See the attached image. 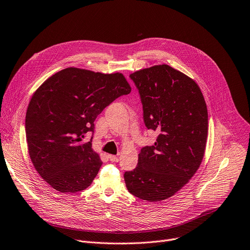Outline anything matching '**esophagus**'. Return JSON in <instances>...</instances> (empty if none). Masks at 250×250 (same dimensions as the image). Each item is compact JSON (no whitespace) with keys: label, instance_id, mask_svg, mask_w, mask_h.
<instances>
[{"label":"esophagus","instance_id":"esophagus-1","mask_svg":"<svg viewBox=\"0 0 250 250\" xmlns=\"http://www.w3.org/2000/svg\"><path fill=\"white\" fill-rule=\"evenodd\" d=\"M108 158H109V161H110L111 163H117V162H119V157H118L117 155L108 154Z\"/></svg>","mask_w":250,"mask_h":250}]
</instances>
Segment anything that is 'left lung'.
I'll return each instance as SVG.
<instances>
[{"label":"left lung","instance_id":"left-lung-1","mask_svg":"<svg viewBox=\"0 0 250 250\" xmlns=\"http://www.w3.org/2000/svg\"><path fill=\"white\" fill-rule=\"evenodd\" d=\"M143 104L144 123L158 132L139 154L138 167L124 174L127 190L146 201L167 199L198 169L206 149L208 116L197 83L167 64L129 75Z\"/></svg>","mask_w":250,"mask_h":250}]
</instances>
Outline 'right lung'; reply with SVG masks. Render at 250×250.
I'll return each instance as SVG.
<instances>
[{"label":"right lung","instance_id":"add662e5","mask_svg":"<svg viewBox=\"0 0 250 250\" xmlns=\"http://www.w3.org/2000/svg\"><path fill=\"white\" fill-rule=\"evenodd\" d=\"M130 86L122 74L67 67L44 82L33 95L26 115L32 163L44 181L61 192H78L93 183L103 163L92 148L100 113Z\"/></svg>","mask_w":250,"mask_h":250}]
</instances>
